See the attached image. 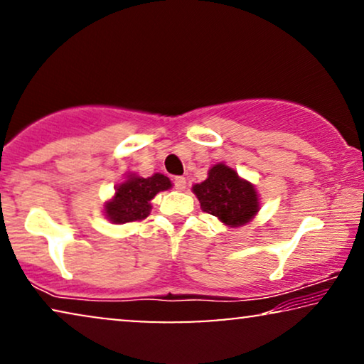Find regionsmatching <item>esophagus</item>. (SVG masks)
<instances>
[{
  "label": "esophagus",
  "mask_w": 364,
  "mask_h": 364,
  "mask_svg": "<svg viewBox=\"0 0 364 364\" xmlns=\"http://www.w3.org/2000/svg\"><path fill=\"white\" fill-rule=\"evenodd\" d=\"M173 186H176V188H177L178 192L186 191V187H187L186 177H176V178H173Z\"/></svg>",
  "instance_id": "esophagus-1"
}]
</instances>
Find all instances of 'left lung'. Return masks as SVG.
Listing matches in <instances>:
<instances>
[{
  "label": "left lung",
  "instance_id": "obj_1",
  "mask_svg": "<svg viewBox=\"0 0 364 364\" xmlns=\"http://www.w3.org/2000/svg\"><path fill=\"white\" fill-rule=\"evenodd\" d=\"M192 192L202 210L217 217L227 227L247 225L260 212V196L255 186L223 162L208 168L205 181L196 183Z\"/></svg>",
  "mask_w": 364,
  "mask_h": 364
}]
</instances>
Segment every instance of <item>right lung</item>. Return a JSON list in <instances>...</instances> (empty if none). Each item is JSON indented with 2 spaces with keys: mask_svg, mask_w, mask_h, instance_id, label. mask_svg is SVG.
Masks as SVG:
<instances>
[{
  "mask_svg": "<svg viewBox=\"0 0 364 364\" xmlns=\"http://www.w3.org/2000/svg\"><path fill=\"white\" fill-rule=\"evenodd\" d=\"M168 188H172V182L164 173L141 177L129 172L126 178L114 187V196L104 202V215L109 222L119 225L142 220L152 210V198Z\"/></svg>",
  "mask_w": 364,
  "mask_h": 364,
  "instance_id": "obj_1",
  "label": "right lung"
}]
</instances>
